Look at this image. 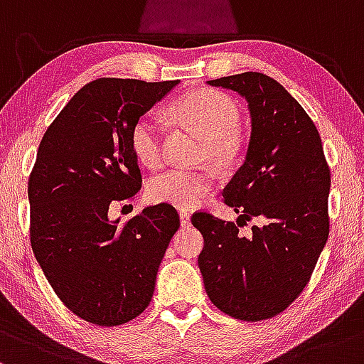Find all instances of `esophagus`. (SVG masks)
I'll use <instances>...</instances> for the list:
<instances>
[{
  "instance_id": "obj_1",
  "label": "esophagus",
  "mask_w": 364,
  "mask_h": 364,
  "mask_svg": "<svg viewBox=\"0 0 364 364\" xmlns=\"http://www.w3.org/2000/svg\"><path fill=\"white\" fill-rule=\"evenodd\" d=\"M178 216H181V225L182 227H189L191 225V213L187 210H181L178 211Z\"/></svg>"
}]
</instances>
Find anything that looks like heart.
Here are the masks:
<instances>
[{"label": "heart", "mask_w": 364, "mask_h": 364, "mask_svg": "<svg viewBox=\"0 0 364 364\" xmlns=\"http://www.w3.org/2000/svg\"><path fill=\"white\" fill-rule=\"evenodd\" d=\"M171 115L203 139V154L220 166H230L244 149L239 129V106L225 92L201 89L175 100ZM161 124L154 113H144L130 129V148L142 165L156 166L161 161ZM215 173L210 168H170L154 175L148 183L153 201L175 208H194L210 194Z\"/></svg>", "instance_id": "heart-1"}]
</instances>
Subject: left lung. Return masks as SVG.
I'll return each mask as SVG.
<instances>
[{
    "instance_id": "obj_1",
    "label": "left lung",
    "mask_w": 364,
    "mask_h": 364,
    "mask_svg": "<svg viewBox=\"0 0 364 364\" xmlns=\"http://www.w3.org/2000/svg\"><path fill=\"white\" fill-rule=\"evenodd\" d=\"M244 97L251 117L246 158L223 189L239 218L258 215L253 234L196 213L204 289L220 311L259 321L284 311L308 284L328 239L330 170L321 139L303 106L258 72L208 80Z\"/></svg>"
}]
</instances>
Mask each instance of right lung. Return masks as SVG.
<instances>
[{
	"mask_svg": "<svg viewBox=\"0 0 364 364\" xmlns=\"http://www.w3.org/2000/svg\"><path fill=\"white\" fill-rule=\"evenodd\" d=\"M178 80L97 79L68 101L44 134L28 178L31 246L53 291L89 323L117 326L148 308L181 220L170 204L129 222L109 204L141 189L130 129Z\"/></svg>",
	"mask_w": 364,
	"mask_h": 364,
	"instance_id": "add662e5",
	"label": "right lung"
}]
</instances>
